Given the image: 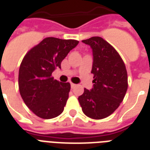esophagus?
Instances as JSON below:
<instances>
[{
  "label": "esophagus",
  "mask_w": 150,
  "mask_h": 150,
  "mask_svg": "<svg viewBox=\"0 0 150 150\" xmlns=\"http://www.w3.org/2000/svg\"><path fill=\"white\" fill-rule=\"evenodd\" d=\"M75 86H76V85L74 84V83H71V89H74Z\"/></svg>",
  "instance_id": "34e87169"
}]
</instances>
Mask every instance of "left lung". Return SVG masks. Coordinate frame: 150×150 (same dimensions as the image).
<instances>
[{"mask_svg": "<svg viewBox=\"0 0 150 150\" xmlns=\"http://www.w3.org/2000/svg\"><path fill=\"white\" fill-rule=\"evenodd\" d=\"M93 49V88L79 97L87 117L103 119L113 114L123 101L128 89V74L123 60L113 46L100 36L82 40Z\"/></svg>", "mask_w": 150, "mask_h": 150, "instance_id": "1", "label": "left lung"}]
</instances>
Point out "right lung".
<instances>
[{
    "instance_id": "obj_1",
    "label": "right lung",
    "mask_w": 150,
    "mask_h": 150,
    "mask_svg": "<svg viewBox=\"0 0 150 150\" xmlns=\"http://www.w3.org/2000/svg\"><path fill=\"white\" fill-rule=\"evenodd\" d=\"M78 43L75 40L47 37L22 59L18 72L20 95L36 116L51 119L63 112L71 85L54 79L52 72L61 68V61Z\"/></svg>"
}]
</instances>
